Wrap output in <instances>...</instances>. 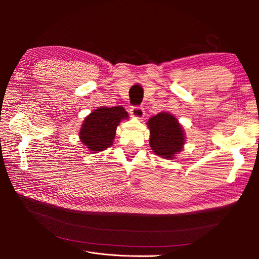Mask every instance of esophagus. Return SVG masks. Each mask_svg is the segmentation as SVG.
Listing matches in <instances>:
<instances>
[{
    "mask_svg": "<svg viewBox=\"0 0 259 259\" xmlns=\"http://www.w3.org/2000/svg\"><path fill=\"white\" fill-rule=\"evenodd\" d=\"M131 115L133 117H135V119H143L144 115H145V111H144V108L143 107H133L131 109Z\"/></svg>",
    "mask_w": 259,
    "mask_h": 259,
    "instance_id": "obj_1",
    "label": "esophagus"
}]
</instances>
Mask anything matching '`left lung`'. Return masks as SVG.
<instances>
[{
	"mask_svg": "<svg viewBox=\"0 0 259 259\" xmlns=\"http://www.w3.org/2000/svg\"><path fill=\"white\" fill-rule=\"evenodd\" d=\"M150 131V145L153 153L163 159L173 160L184 149L185 131L177 117L167 111L151 116L147 122Z\"/></svg>",
	"mask_w": 259,
	"mask_h": 259,
	"instance_id": "left-lung-1",
	"label": "left lung"
}]
</instances>
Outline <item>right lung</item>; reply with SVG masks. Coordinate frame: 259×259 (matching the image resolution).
I'll use <instances>...</instances> for the list:
<instances>
[{
    "label": "right lung",
    "mask_w": 259,
    "mask_h": 259,
    "mask_svg": "<svg viewBox=\"0 0 259 259\" xmlns=\"http://www.w3.org/2000/svg\"><path fill=\"white\" fill-rule=\"evenodd\" d=\"M128 120V113L121 106L98 107L84 117L79 132L82 145L91 153H98L112 146L117 125Z\"/></svg>",
    "instance_id": "obj_1"
}]
</instances>
